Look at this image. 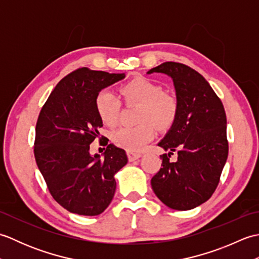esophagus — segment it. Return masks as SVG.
<instances>
[{
    "instance_id": "obj_1",
    "label": "esophagus",
    "mask_w": 259,
    "mask_h": 259,
    "mask_svg": "<svg viewBox=\"0 0 259 259\" xmlns=\"http://www.w3.org/2000/svg\"><path fill=\"white\" fill-rule=\"evenodd\" d=\"M141 157V153L139 152H128V159L129 161H135L137 159H139Z\"/></svg>"
}]
</instances>
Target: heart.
I'll use <instances>...</instances> for the list:
<instances>
[{"instance_id": "1", "label": "heart", "mask_w": 259, "mask_h": 259, "mask_svg": "<svg viewBox=\"0 0 259 259\" xmlns=\"http://www.w3.org/2000/svg\"><path fill=\"white\" fill-rule=\"evenodd\" d=\"M120 96L125 103L139 104L138 122L136 126H126L115 131L112 140L115 145L130 152L139 151L155 136V126L159 131L168 130L177 120L179 103L163 88L146 78H137L119 88ZM99 118L109 128L119 122L121 102L117 96L102 90L96 98Z\"/></svg>"}]
</instances>
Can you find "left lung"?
<instances>
[{
    "label": "left lung",
    "instance_id": "left-lung-1",
    "mask_svg": "<svg viewBox=\"0 0 259 259\" xmlns=\"http://www.w3.org/2000/svg\"><path fill=\"white\" fill-rule=\"evenodd\" d=\"M153 72L172 79L179 113L158 144L166 153L151 187L169 208L189 210L207 201L219 184L228 157L226 112L210 84L188 65L164 62L148 71ZM174 153L176 162L169 160Z\"/></svg>",
    "mask_w": 259,
    "mask_h": 259
}]
</instances>
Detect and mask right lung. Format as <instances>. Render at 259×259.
Here are the masks:
<instances>
[{
    "label": "right lung",
    "instance_id": "add662e5",
    "mask_svg": "<svg viewBox=\"0 0 259 259\" xmlns=\"http://www.w3.org/2000/svg\"><path fill=\"white\" fill-rule=\"evenodd\" d=\"M124 76L76 69L59 82L38 114L35 161L54 200L70 212L97 216L106 210L115 192L114 175L128 162L125 151L111 144L102 159L90 155L102 126L96 98Z\"/></svg>",
    "mask_w": 259,
    "mask_h": 259
}]
</instances>
